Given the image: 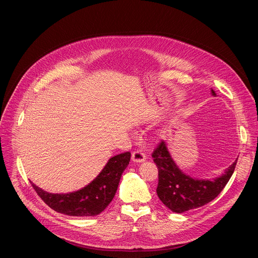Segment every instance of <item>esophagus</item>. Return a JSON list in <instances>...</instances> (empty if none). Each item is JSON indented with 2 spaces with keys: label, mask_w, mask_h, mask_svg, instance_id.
Listing matches in <instances>:
<instances>
[{
  "label": "esophagus",
  "mask_w": 258,
  "mask_h": 258,
  "mask_svg": "<svg viewBox=\"0 0 258 258\" xmlns=\"http://www.w3.org/2000/svg\"><path fill=\"white\" fill-rule=\"evenodd\" d=\"M146 158H147V155L142 149H137L132 154V159L135 162H143L146 160Z\"/></svg>",
  "instance_id": "1"
}]
</instances>
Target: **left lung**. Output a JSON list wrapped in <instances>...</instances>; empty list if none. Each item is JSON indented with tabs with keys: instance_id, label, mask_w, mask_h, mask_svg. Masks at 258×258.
<instances>
[{
	"instance_id": "left-lung-1",
	"label": "left lung",
	"mask_w": 258,
	"mask_h": 258,
	"mask_svg": "<svg viewBox=\"0 0 258 258\" xmlns=\"http://www.w3.org/2000/svg\"><path fill=\"white\" fill-rule=\"evenodd\" d=\"M211 93L216 95L213 90ZM152 157L158 168L157 195L165 206L176 213L201 207L216 198L230 180L237 164L236 160L223 175L209 180L183 173L172 160L164 141L158 143Z\"/></svg>"
}]
</instances>
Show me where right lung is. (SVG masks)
<instances>
[{
    "label": "right lung",
    "mask_w": 258,
    "mask_h": 258,
    "mask_svg": "<svg viewBox=\"0 0 258 258\" xmlns=\"http://www.w3.org/2000/svg\"><path fill=\"white\" fill-rule=\"evenodd\" d=\"M130 160L131 152L113 156L87 187L69 194H51L30 182L36 194L55 211L70 216H94L100 214L112 201Z\"/></svg>",
    "instance_id": "1"
}]
</instances>
